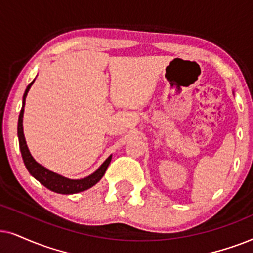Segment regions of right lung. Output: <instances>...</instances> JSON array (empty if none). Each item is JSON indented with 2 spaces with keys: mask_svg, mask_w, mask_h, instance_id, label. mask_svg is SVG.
Returning a JSON list of instances; mask_svg holds the SVG:
<instances>
[{
  "mask_svg": "<svg viewBox=\"0 0 253 253\" xmlns=\"http://www.w3.org/2000/svg\"><path fill=\"white\" fill-rule=\"evenodd\" d=\"M35 81L36 79L29 84L24 92V96H23V105H22V110L18 118V127H17V134H18V141H19V149H21L22 157H23V161H24L26 169H28L30 174H31L33 178H36L40 184L48 188V190L55 192V193L74 194V193H79V192H83L87 190V188L92 187L93 185L98 183V181L103 178L104 174H105V171L107 169V167H109L111 158H112V155H110V156L104 161L102 166H100L93 173L89 174V176L84 178H81V179H70V178L63 177L61 174L53 172V171H50L47 169V168L42 166V164L38 163V162L33 158L31 153H30L28 144H26V141H25L24 132H23V117H24V106H25L26 96H28L29 90L31 89L32 84L35 83Z\"/></svg>",
  "mask_w": 253,
  "mask_h": 253,
  "instance_id": "1",
  "label": "right lung"
}]
</instances>
